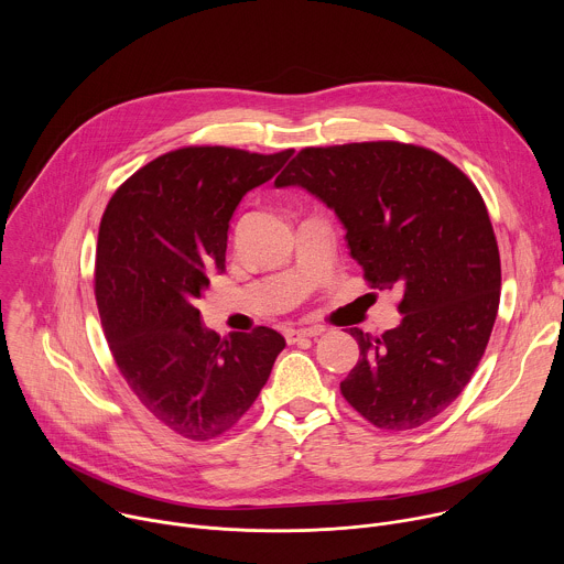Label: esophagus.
Listing matches in <instances>:
<instances>
[{
	"label": "esophagus",
	"instance_id": "obj_1",
	"mask_svg": "<svg viewBox=\"0 0 564 564\" xmlns=\"http://www.w3.org/2000/svg\"><path fill=\"white\" fill-rule=\"evenodd\" d=\"M321 333H324V328H318V326H314V328H290V330H285V339H288V344H296L301 339L316 337Z\"/></svg>",
	"mask_w": 564,
	"mask_h": 564
}]
</instances>
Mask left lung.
Segmentation results:
<instances>
[{
    "mask_svg": "<svg viewBox=\"0 0 564 564\" xmlns=\"http://www.w3.org/2000/svg\"><path fill=\"white\" fill-rule=\"evenodd\" d=\"M274 185L330 207L364 276L401 292L397 328L350 330L348 404L383 431L437 417L470 381L500 305V252L477 187L444 155L401 142L301 149Z\"/></svg>",
    "mask_w": 564,
    "mask_h": 564,
    "instance_id": "8db88e82",
    "label": "left lung"
}]
</instances>
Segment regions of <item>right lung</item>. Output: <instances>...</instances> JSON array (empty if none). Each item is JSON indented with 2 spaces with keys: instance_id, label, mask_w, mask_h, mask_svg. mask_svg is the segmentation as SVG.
Masks as SVG:
<instances>
[{
  "instance_id": "obj_1",
  "label": "right lung",
  "mask_w": 564,
  "mask_h": 564,
  "mask_svg": "<svg viewBox=\"0 0 564 564\" xmlns=\"http://www.w3.org/2000/svg\"><path fill=\"white\" fill-rule=\"evenodd\" d=\"M290 155L176 149L138 170L102 216L96 301L111 355L140 404L187 440L218 437L243 417L285 348L265 326L220 339L196 301L225 270L234 209Z\"/></svg>"
}]
</instances>
